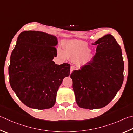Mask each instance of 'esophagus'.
Listing matches in <instances>:
<instances>
[{
    "instance_id": "34e87169",
    "label": "esophagus",
    "mask_w": 133,
    "mask_h": 133,
    "mask_svg": "<svg viewBox=\"0 0 133 133\" xmlns=\"http://www.w3.org/2000/svg\"><path fill=\"white\" fill-rule=\"evenodd\" d=\"M74 70V67L73 66H71L70 67V73H72V72H73V71Z\"/></svg>"
}]
</instances>
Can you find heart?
<instances>
[{
  "label": "heart",
  "instance_id": "obj_1",
  "mask_svg": "<svg viewBox=\"0 0 133 133\" xmlns=\"http://www.w3.org/2000/svg\"><path fill=\"white\" fill-rule=\"evenodd\" d=\"M59 55L60 57H65L73 60H77L85 57L90 59L92 57L90 49L87 45L81 41H70L67 43L64 49V52L59 50Z\"/></svg>",
  "mask_w": 133,
  "mask_h": 133
}]
</instances>
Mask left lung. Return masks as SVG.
<instances>
[{
	"instance_id": "obj_1",
	"label": "left lung",
	"mask_w": 133,
	"mask_h": 133,
	"mask_svg": "<svg viewBox=\"0 0 133 133\" xmlns=\"http://www.w3.org/2000/svg\"><path fill=\"white\" fill-rule=\"evenodd\" d=\"M94 45L97 47L92 60L70 74L77 105L88 109L109 104L124 79L122 49L115 38L107 34Z\"/></svg>"
}]
</instances>
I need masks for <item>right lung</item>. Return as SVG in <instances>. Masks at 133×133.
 Here are the masks:
<instances>
[{"label": "right lung", "instance_id": "1", "mask_svg": "<svg viewBox=\"0 0 133 133\" xmlns=\"http://www.w3.org/2000/svg\"><path fill=\"white\" fill-rule=\"evenodd\" d=\"M57 38L47 33L25 31L18 37L10 56L9 82L19 99L36 109L53 107L56 93L70 65L55 64Z\"/></svg>", "mask_w": 133, "mask_h": 133}]
</instances>
